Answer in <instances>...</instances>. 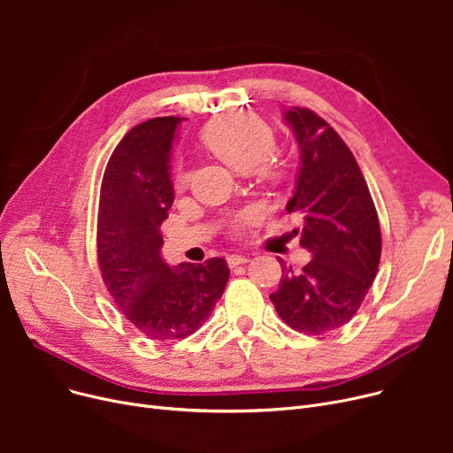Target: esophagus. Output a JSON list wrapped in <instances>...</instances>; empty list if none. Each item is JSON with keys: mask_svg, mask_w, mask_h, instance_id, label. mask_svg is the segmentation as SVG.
<instances>
[{"mask_svg": "<svg viewBox=\"0 0 453 453\" xmlns=\"http://www.w3.org/2000/svg\"><path fill=\"white\" fill-rule=\"evenodd\" d=\"M248 260H250V257H246V255H227L229 268H234V266H239V265H246Z\"/></svg>", "mask_w": 453, "mask_h": 453, "instance_id": "1", "label": "esophagus"}]
</instances>
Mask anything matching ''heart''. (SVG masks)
Returning a JSON list of instances; mask_svg holds the SVG:
<instances>
[{
    "label": "heart",
    "mask_w": 453,
    "mask_h": 453,
    "mask_svg": "<svg viewBox=\"0 0 453 453\" xmlns=\"http://www.w3.org/2000/svg\"><path fill=\"white\" fill-rule=\"evenodd\" d=\"M203 142L222 161L239 173L255 171L260 176L275 178L279 174L273 163L277 139L272 127L253 113H231L212 121L203 130ZM190 174L183 165H178L173 174L176 190L188 185ZM255 217L251 209L236 214L234 227H241Z\"/></svg>",
    "instance_id": "1"
}]
</instances>
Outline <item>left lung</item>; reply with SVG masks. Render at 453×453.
<instances>
[{
	"label": "left lung",
	"instance_id": "8db88e82",
	"mask_svg": "<svg viewBox=\"0 0 453 453\" xmlns=\"http://www.w3.org/2000/svg\"><path fill=\"white\" fill-rule=\"evenodd\" d=\"M284 121L301 152L287 211L303 217L301 246L314 258L299 272L279 258L282 277L270 299L288 326L319 336L358 312L376 277L382 234L364 174L338 132L299 106Z\"/></svg>",
	"mask_w": 453,
	"mask_h": 453
}]
</instances>
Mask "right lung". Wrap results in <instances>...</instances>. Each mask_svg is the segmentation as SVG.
<instances>
[{
  "mask_svg": "<svg viewBox=\"0 0 453 453\" xmlns=\"http://www.w3.org/2000/svg\"><path fill=\"white\" fill-rule=\"evenodd\" d=\"M180 117H156L134 127L115 147L103 178L97 258L103 280L123 316L150 340L196 332L214 311L229 279L227 263L169 266L159 226L174 190L169 173Z\"/></svg>",
  "mask_w": 453,
  "mask_h": 453,
  "instance_id": "add662e5",
  "label": "right lung"
}]
</instances>
